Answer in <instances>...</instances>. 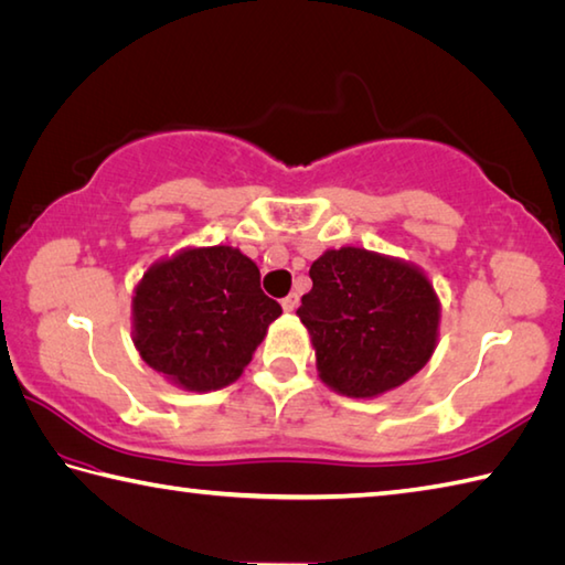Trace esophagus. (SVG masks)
<instances>
[{
  "label": "esophagus",
  "instance_id": "1",
  "mask_svg": "<svg viewBox=\"0 0 565 565\" xmlns=\"http://www.w3.org/2000/svg\"><path fill=\"white\" fill-rule=\"evenodd\" d=\"M297 305H300V297H297V295L292 292V295H287L285 300H282V310H285V312H295Z\"/></svg>",
  "mask_w": 565,
  "mask_h": 565
}]
</instances>
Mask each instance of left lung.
Masks as SVG:
<instances>
[{"label": "left lung", "instance_id": "8db88e82", "mask_svg": "<svg viewBox=\"0 0 565 565\" xmlns=\"http://www.w3.org/2000/svg\"><path fill=\"white\" fill-rule=\"evenodd\" d=\"M310 278L297 317L312 337L327 386L371 398L428 364L440 305L418 268L364 248H339L312 263Z\"/></svg>", "mask_w": 565, "mask_h": 565}]
</instances>
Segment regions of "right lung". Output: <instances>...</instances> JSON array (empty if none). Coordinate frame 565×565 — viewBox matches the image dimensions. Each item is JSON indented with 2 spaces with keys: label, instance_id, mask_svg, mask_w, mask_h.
Masks as SVG:
<instances>
[{
  "label": "right lung",
  "instance_id": "obj_1",
  "mask_svg": "<svg viewBox=\"0 0 565 565\" xmlns=\"http://www.w3.org/2000/svg\"><path fill=\"white\" fill-rule=\"evenodd\" d=\"M282 307L260 290V270L231 246L189 248L152 265L132 300L135 347L186 391H216L250 364Z\"/></svg>",
  "mask_w": 565,
  "mask_h": 565
}]
</instances>
